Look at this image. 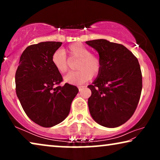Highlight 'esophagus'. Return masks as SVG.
<instances>
[{
    "label": "esophagus",
    "instance_id": "34e87169",
    "mask_svg": "<svg viewBox=\"0 0 160 160\" xmlns=\"http://www.w3.org/2000/svg\"><path fill=\"white\" fill-rule=\"evenodd\" d=\"M84 87H84V86H78V90H79V91H82V90H83V89H84Z\"/></svg>",
    "mask_w": 160,
    "mask_h": 160
}]
</instances>
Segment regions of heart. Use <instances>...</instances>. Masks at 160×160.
<instances>
[{
    "label": "heart",
    "instance_id": "obj_1",
    "mask_svg": "<svg viewBox=\"0 0 160 160\" xmlns=\"http://www.w3.org/2000/svg\"><path fill=\"white\" fill-rule=\"evenodd\" d=\"M66 52L71 58L78 59L77 69L78 71L70 72L64 77L65 82L79 85L87 82L96 76L101 69V62L98 57L91 54L90 50L82 43H76L70 45ZM52 62L57 71L64 73L68 68V61L65 52L61 49L55 51L52 56Z\"/></svg>",
    "mask_w": 160,
    "mask_h": 160
}]
</instances>
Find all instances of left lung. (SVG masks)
<instances>
[{"mask_svg": "<svg viewBox=\"0 0 160 160\" xmlns=\"http://www.w3.org/2000/svg\"><path fill=\"white\" fill-rule=\"evenodd\" d=\"M98 52L101 69L92 84L88 99L93 119L106 128H117L130 119L142 90L138 60L124 46L106 40L86 41Z\"/></svg>", "mask_w": 160, "mask_h": 160, "instance_id": "8db88e82", "label": "left lung"}]
</instances>
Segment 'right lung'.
Returning <instances> with one entry per match:
<instances>
[{
  "instance_id": "add662e5",
  "label": "right lung",
  "mask_w": 160,
  "mask_h": 160,
  "mask_svg": "<svg viewBox=\"0 0 160 160\" xmlns=\"http://www.w3.org/2000/svg\"><path fill=\"white\" fill-rule=\"evenodd\" d=\"M62 43L46 41L28 47L22 52L15 74L16 93L28 117L38 125L51 128L69 114L78 92L76 86L62 81L52 62V56Z\"/></svg>"
}]
</instances>
